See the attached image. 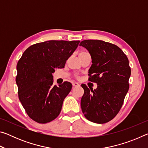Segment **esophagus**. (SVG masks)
<instances>
[{"mask_svg":"<svg viewBox=\"0 0 148 148\" xmlns=\"http://www.w3.org/2000/svg\"><path fill=\"white\" fill-rule=\"evenodd\" d=\"M72 86H73V87H78L79 86V84L78 83H76V82H74V83H72Z\"/></svg>","mask_w":148,"mask_h":148,"instance_id":"esophagus-1","label":"esophagus"}]
</instances>
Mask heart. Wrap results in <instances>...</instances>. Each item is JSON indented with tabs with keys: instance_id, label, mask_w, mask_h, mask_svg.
Listing matches in <instances>:
<instances>
[{
	"instance_id": "b5f03b06",
	"label": "heart",
	"mask_w": 148,
	"mask_h": 148,
	"mask_svg": "<svg viewBox=\"0 0 148 148\" xmlns=\"http://www.w3.org/2000/svg\"><path fill=\"white\" fill-rule=\"evenodd\" d=\"M84 53H85V52H81V53H80L79 55H82V54H84Z\"/></svg>"
}]
</instances>
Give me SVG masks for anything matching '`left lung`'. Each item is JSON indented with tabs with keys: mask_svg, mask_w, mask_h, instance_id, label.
<instances>
[{
	"mask_svg": "<svg viewBox=\"0 0 148 148\" xmlns=\"http://www.w3.org/2000/svg\"><path fill=\"white\" fill-rule=\"evenodd\" d=\"M79 46L91 55L89 80L97 84L95 89L82 84L84 89L81 99L82 112L90 121L105 123L118 114L128 92L131 73L129 60L118 46L109 42L86 40Z\"/></svg>",
	"mask_w": 148,
	"mask_h": 148,
	"instance_id": "left-lung-1",
	"label": "left lung"
}]
</instances>
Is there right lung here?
<instances>
[{
	"instance_id": "add662e5",
	"label": "right lung",
	"mask_w": 148,
	"mask_h": 148,
	"mask_svg": "<svg viewBox=\"0 0 148 148\" xmlns=\"http://www.w3.org/2000/svg\"><path fill=\"white\" fill-rule=\"evenodd\" d=\"M79 40H49L29 47L17 64L19 99L28 116L39 123L53 121L61 111L62 102L72 89L64 82L53 86L52 73L64 68L78 46Z\"/></svg>"
}]
</instances>
